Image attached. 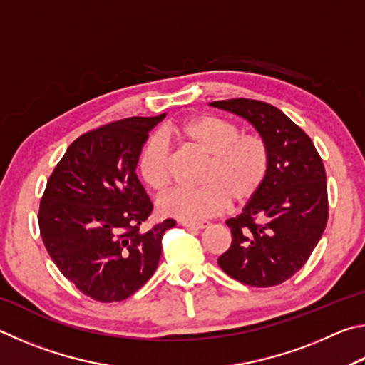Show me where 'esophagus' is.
<instances>
[{
  "mask_svg": "<svg viewBox=\"0 0 365 365\" xmlns=\"http://www.w3.org/2000/svg\"><path fill=\"white\" fill-rule=\"evenodd\" d=\"M182 225L187 228H207L211 222H182Z\"/></svg>",
  "mask_w": 365,
  "mask_h": 365,
  "instance_id": "1",
  "label": "esophagus"
}]
</instances>
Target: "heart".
Masks as SVG:
<instances>
[{"label":"heart","mask_w":365,"mask_h":365,"mask_svg":"<svg viewBox=\"0 0 365 365\" xmlns=\"http://www.w3.org/2000/svg\"><path fill=\"white\" fill-rule=\"evenodd\" d=\"M141 148L137 169L148 188L163 193L172 180L169 141L206 154L200 188H178L159 201V211L180 220H201L230 205L250 201L269 172V146L259 133L240 132L225 117L205 114L164 127Z\"/></svg>","instance_id":"1"}]
</instances>
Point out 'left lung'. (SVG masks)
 <instances>
[{"instance_id": "obj_1", "label": "left lung", "mask_w": 365, "mask_h": 365, "mask_svg": "<svg viewBox=\"0 0 365 365\" xmlns=\"http://www.w3.org/2000/svg\"><path fill=\"white\" fill-rule=\"evenodd\" d=\"M255 125L269 146V172L243 212L228 219L232 245L217 262L250 287H275L307 262L329 219L327 175L309 135L269 103L214 101Z\"/></svg>"}]
</instances>
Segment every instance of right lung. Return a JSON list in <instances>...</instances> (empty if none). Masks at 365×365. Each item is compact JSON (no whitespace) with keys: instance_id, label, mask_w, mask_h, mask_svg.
Here are the masks:
<instances>
[{"instance_id":"obj_1","label":"right lung","mask_w":365,"mask_h":365,"mask_svg":"<svg viewBox=\"0 0 365 365\" xmlns=\"http://www.w3.org/2000/svg\"><path fill=\"white\" fill-rule=\"evenodd\" d=\"M165 114L128 117L90 130L67 148L40 201L43 245L67 280L100 302L123 301L151 279L165 219L141 230L153 211L137 177L141 148Z\"/></svg>"}]
</instances>
